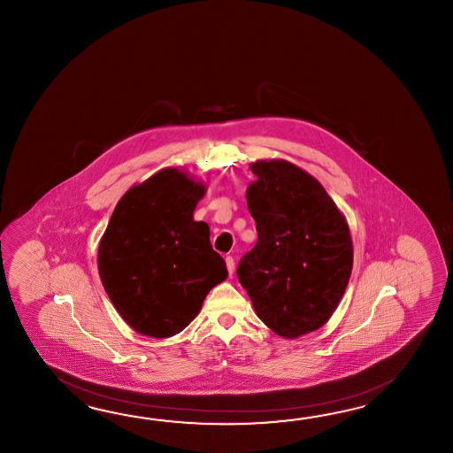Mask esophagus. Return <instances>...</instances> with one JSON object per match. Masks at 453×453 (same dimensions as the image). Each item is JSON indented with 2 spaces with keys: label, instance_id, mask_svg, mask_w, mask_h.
Listing matches in <instances>:
<instances>
[{
  "label": "esophagus",
  "instance_id": "1",
  "mask_svg": "<svg viewBox=\"0 0 453 453\" xmlns=\"http://www.w3.org/2000/svg\"><path fill=\"white\" fill-rule=\"evenodd\" d=\"M225 262H226V269H228V273L233 275V272H234V259H233L231 256H226Z\"/></svg>",
  "mask_w": 453,
  "mask_h": 453
}]
</instances>
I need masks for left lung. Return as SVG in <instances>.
<instances>
[{
    "label": "left lung",
    "mask_w": 453,
    "mask_h": 453,
    "mask_svg": "<svg viewBox=\"0 0 453 453\" xmlns=\"http://www.w3.org/2000/svg\"><path fill=\"white\" fill-rule=\"evenodd\" d=\"M246 194L257 242L236 275L260 320L296 338L322 327L337 309L353 267L347 220L318 180L283 160L250 166Z\"/></svg>",
    "instance_id": "obj_1"
}]
</instances>
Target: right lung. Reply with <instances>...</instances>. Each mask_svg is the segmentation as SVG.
<instances>
[{
  "label": "right lung",
  "instance_id": "add662e5",
  "mask_svg": "<svg viewBox=\"0 0 453 453\" xmlns=\"http://www.w3.org/2000/svg\"><path fill=\"white\" fill-rule=\"evenodd\" d=\"M203 184L168 168L131 188L98 246L108 298L135 332L172 337L193 320L207 293L228 277L205 222H194Z\"/></svg>",
  "mask_w": 453,
  "mask_h": 453
}]
</instances>
